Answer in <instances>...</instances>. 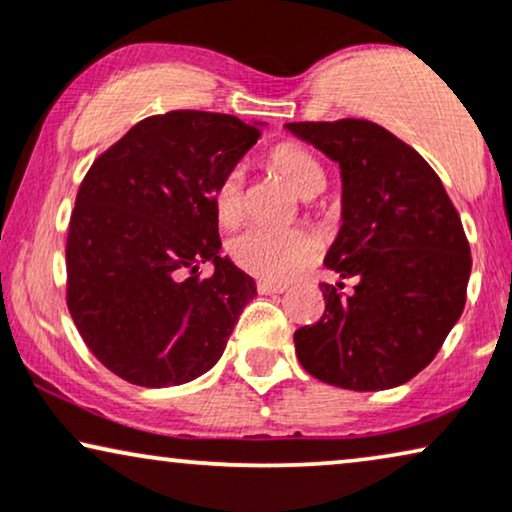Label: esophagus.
<instances>
[{
  "label": "esophagus",
  "instance_id": "esophagus-1",
  "mask_svg": "<svg viewBox=\"0 0 512 512\" xmlns=\"http://www.w3.org/2000/svg\"><path fill=\"white\" fill-rule=\"evenodd\" d=\"M257 290L262 292V295H283L285 290H288V285L285 283H271V281H260L257 283Z\"/></svg>",
  "mask_w": 512,
  "mask_h": 512
}]
</instances>
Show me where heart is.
Wrapping results in <instances>:
<instances>
[{
	"mask_svg": "<svg viewBox=\"0 0 512 512\" xmlns=\"http://www.w3.org/2000/svg\"><path fill=\"white\" fill-rule=\"evenodd\" d=\"M269 163L278 170L292 189L304 199L325 187V170L316 156L295 142L276 145ZM213 213L222 227H234L243 217V173L231 168L213 187ZM229 257L236 267L262 281H288L309 267L318 257V241L304 229L248 227L227 243Z\"/></svg>",
	"mask_w": 512,
	"mask_h": 512,
	"instance_id": "b5f03b06",
	"label": "heart"
}]
</instances>
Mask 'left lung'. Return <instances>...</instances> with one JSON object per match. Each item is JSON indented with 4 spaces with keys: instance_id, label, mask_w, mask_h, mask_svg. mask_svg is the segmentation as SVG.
Listing matches in <instances>:
<instances>
[{
    "instance_id": "1",
    "label": "left lung",
    "mask_w": 512,
    "mask_h": 512,
    "mask_svg": "<svg viewBox=\"0 0 512 512\" xmlns=\"http://www.w3.org/2000/svg\"><path fill=\"white\" fill-rule=\"evenodd\" d=\"M342 170V227L320 285L325 313L295 332L311 377L349 391H384L424 370L461 318L470 245L440 177L417 149L365 119L285 124Z\"/></svg>"
}]
</instances>
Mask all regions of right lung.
Listing matches in <instances>:
<instances>
[{"label":"right lung","mask_w":512,"mask_h":512,"mask_svg":"<svg viewBox=\"0 0 512 512\" xmlns=\"http://www.w3.org/2000/svg\"><path fill=\"white\" fill-rule=\"evenodd\" d=\"M257 138L229 114L175 109L93 161L67 231V309L117 377L180 386L222 358L257 288L220 255L213 187ZM201 263L214 274L201 279Z\"/></svg>","instance_id":"obj_1"}]
</instances>
